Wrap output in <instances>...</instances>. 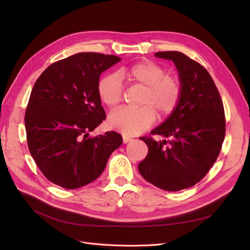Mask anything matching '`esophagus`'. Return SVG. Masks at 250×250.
Here are the masks:
<instances>
[{
  "label": "esophagus",
  "instance_id": "1",
  "mask_svg": "<svg viewBox=\"0 0 250 250\" xmlns=\"http://www.w3.org/2000/svg\"><path fill=\"white\" fill-rule=\"evenodd\" d=\"M131 141H132L131 138L126 137V135H123V143H124V144H127V143H129V142H131Z\"/></svg>",
  "mask_w": 250,
  "mask_h": 250
}]
</instances>
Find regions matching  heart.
<instances>
[{"label": "heart", "mask_w": 250, "mask_h": 250, "mask_svg": "<svg viewBox=\"0 0 250 250\" xmlns=\"http://www.w3.org/2000/svg\"><path fill=\"white\" fill-rule=\"evenodd\" d=\"M119 76L130 84L145 87L140 108H121L108 117L110 128L124 135H137L152 125L155 113L160 119L170 117L183 97L181 82L167 75L164 66L153 62H140L120 70ZM117 74H106L98 83V95L106 106L113 108L123 99L124 88Z\"/></svg>", "instance_id": "1"}]
</instances>
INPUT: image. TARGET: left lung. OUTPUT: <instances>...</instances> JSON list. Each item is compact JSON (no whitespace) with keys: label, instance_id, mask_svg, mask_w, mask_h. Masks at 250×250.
I'll use <instances>...</instances> for the list:
<instances>
[{"label":"left lung","instance_id":"obj_1","mask_svg":"<svg viewBox=\"0 0 250 250\" xmlns=\"http://www.w3.org/2000/svg\"><path fill=\"white\" fill-rule=\"evenodd\" d=\"M154 56L175 64L183 97L176 110L150 132L170 140L140 138L148 154L139 171L153 186L176 192L199 183L216 162L225 137L224 107L213 78L200 63L177 51Z\"/></svg>","mask_w":250,"mask_h":250}]
</instances>
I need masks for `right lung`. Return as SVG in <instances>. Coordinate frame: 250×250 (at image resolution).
<instances>
[{
    "label": "right lung",
    "instance_id": "1",
    "mask_svg": "<svg viewBox=\"0 0 250 250\" xmlns=\"http://www.w3.org/2000/svg\"><path fill=\"white\" fill-rule=\"evenodd\" d=\"M120 60L78 53L52 63L36 80L25 113L27 143L51 183L69 190L88 185L122 145V135L115 131L89 137L106 118L98 95L99 77Z\"/></svg>",
    "mask_w": 250,
    "mask_h": 250
}]
</instances>
